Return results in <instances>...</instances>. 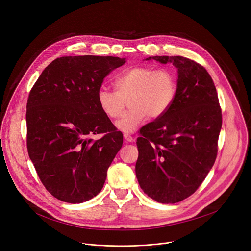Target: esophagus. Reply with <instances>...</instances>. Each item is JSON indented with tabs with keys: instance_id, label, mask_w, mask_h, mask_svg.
<instances>
[{
	"instance_id": "esophagus-1",
	"label": "esophagus",
	"mask_w": 251,
	"mask_h": 251,
	"mask_svg": "<svg viewBox=\"0 0 251 251\" xmlns=\"http://www.w3.org/2000/svg\"><path fill=\"white\" fill-rule=\"evenodd\" d=\"M124 139H125L127 142H132V141H134V137H133L131 134H129V133H124Z\"/></svg>"
}]
</instances>
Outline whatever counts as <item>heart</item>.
Instances as JSON below:
<instances>
[{
	"mask_svg": "<svg viewBox=\"0 0 251 251\" xmlns=\"http://www.w3.org/2000/svg\"><path fill=\"white\" fill-rule=\"evenodd\" d=\"M116 91L99 88L97 102L101 111L109 119L118 118L126 101L130 109L116 122L123 132H133L149 116H164L174 104L177 92V80L170 68H154L147 65L131 67L120 74L114 81Z\"/></svg>",
	"mask_w": 251,
	"mask_h": 251,
	"instance_id": "b5f03b06",
	"label": "heart"
}]
</instances>
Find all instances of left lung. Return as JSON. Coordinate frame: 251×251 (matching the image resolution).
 <instances>
[{"label":"left lung","mask_w":251,"mask_h":251,"mask_svg":"<svg viewBox=\"0 0 251 251\" xmlns=\"http://www.w3.org/2000/svg\"><path fill=\"white\" fill-rule=\"evenodd\" d=\"M149 59L177 68V92L170 110L140 130L136 176L148 197L176 203L199 189L217 159L222 109L202 65L184 56Z\"/></svg>","instance_id":"left-lung-1"}]
</instances>
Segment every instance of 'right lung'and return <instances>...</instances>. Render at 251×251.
Returning <instances> with one entry per match:
<instances>
[{
    "mask_svg": "<svg viewBox=\"0 0 251 251\" xmlns=\"http://www.w3.org/2000/svg\"><path fill=\"white\" fill-rule=\"evenodd\" d=\"M126 62L116 56H62L29 91L26 146L45 188L57 200L81 203L98 195L123 135L101 111L104 78ZM102 133L98 140L92 134Z\"/></svg>",
    "mask_w": 251,
    "mask_h": 251,
    "instance_id": "add662e5",
    "label": "right lung"
}]
</instances>
